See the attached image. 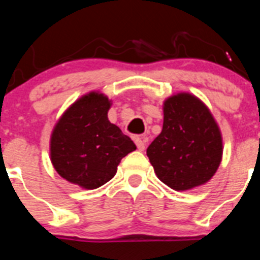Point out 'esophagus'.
<instances>
[{
	"label": "esophagus",
	"instance_id": "34e87169",
	"mask_svg": "<svg viewBox=\"0 0 260 260\" xmlns=\"http://www.w3.org/2000/svg\"><path fill=\"white\" fill-rule=\"evenodd\" d=\"M135 143H136V146H137L138 151H143V149H145V147H146V141H145V138L136 137V138H135Z\"/></svg>",
	"mask_w": 260,
	"mask_h": 260
}]
</instances>
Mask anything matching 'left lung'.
I'll return each mask as SVG.
<instances>
[{
	"instance_id": "8db88e82",
	"label": "left lung",
	"mask_w": 260,
	"mask_h": 260,
	"mask_svg": "<svg viewBox=\"0 0 260 260\" xmlns=\"http://www.w3.org/2000/svg\"><path fill=\"white\" fill-rule=\"evenodd\" d=\"M157 177L176 191L208 182L222 158V137L203 101L177 93L164 102L162 132L147 148Z\"/></svg>"
}]
</instances>
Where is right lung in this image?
Instances as JSON below:
<instances>
[{"instance_id":"1","label":"right lung","mask_w":260,"mask_h":260,"mask_svg":"<svg viewBox=\"0 0 260 260\" xmlns=\"http://www.w3.org/2000/svg\"><path fill=\"white\" fill-rule=\"evenodd\" d=\"M112 102L90 91L62 113L50 137V159L69 182L94 190L117 174L120 159L135 151L133 141L109 122Z\"/></svg>"}]
</instances>
